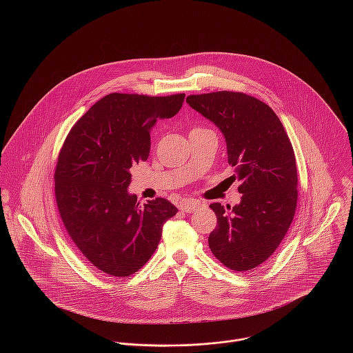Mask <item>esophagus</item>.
<instances>
[{"mask_svg": "<svg viewBox=\"0 0 353 353\" xmlns=\"http://www.w3.org/2000/svg\"><path fill=\"white\" fill-rule=\"evenodd\" d=\"M179 208H181V210H183L186 213H192L200 208V202L196 201V200H183L181 202Z\"/></svg>", "mask_w": 353, "mask_h": 353, "instance_id": "34e87169", "label": "esophagus"}]
</instances>
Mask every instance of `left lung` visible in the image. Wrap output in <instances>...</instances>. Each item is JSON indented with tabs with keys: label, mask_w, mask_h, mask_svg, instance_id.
<instances>
[{
	"label": "left lung",
	"mask_w": 353,
	"mask_h": 353,
	"mask_svg": "<svg viewBox=\"0 0 353 353\" xmlns=\"http://www.w3.org/2000/svg\"><path fill=\"white\" fill-rule=\"evenodd\" d=\"M186 101L223 132L234 178L242 182L239 205H209L217 217L208 238L210 252L234 272L252 270L277 250L295 216L298 170L291 140L276 112L243 92L190 95Z\"/></svg>",
	"instance_id": "obj_1"
}]
</instances>
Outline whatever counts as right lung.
I'll list each match as a JSON object with an SVG mask.
<instances>
[{"label": "right lung", "mask_w": 353, "mask_h": 353, "mask_svg": "<svg viewBox=\"0 0 353 353\" xmlns=\"http://www.w3.org/2000/svg\"><path fill=\"white\" fill-rule=\"evenodd\" d=\"M185 94H110L70 129L58 154L54 192L59 216L79 252L101 273L128 277L157 249L175 205L154 199L141 205L128 193L129 170L145 161L150 129L174 117Z\"/></svg>", "instance_id": "right-lung-1"}]
</instances>
